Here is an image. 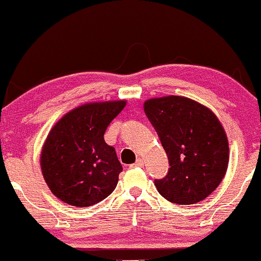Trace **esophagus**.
<instances>
[{"label": "esophagus", "instance_id": "34e87169", "mask_svg": "<svg viewBox=\"0 0 261 261\" xmlns=\"http://www.w3.org/2000/svg\"><path fill=\"white\" fill-rule=\"evenodd\" d=\"M143 165H144V160H143V158H138L137 162H135L134 164H132L130 167L132 168H135V167H143Z\"/></svg>", "mask_w": 261, "mask_h": 261}]
</instances>
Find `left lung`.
<instances>
[{"label": "left lung", "mask_w": 261, "mask_h": 261, "mask_svg": "<svg viewBox=\"0 0 261 261\" xmlns=\"http://www.w3.org/2000/svg\"><path fill=\"white\" fill-rule=\"evenodd\" d=\"M145 114L167 152L169 171L155 180L162 197L178 205L204 200L218 187L229 163V144L218 117L187 97L151 98Z\"/></svg>", "instance_id": "left-lung-1"}]
</instances>
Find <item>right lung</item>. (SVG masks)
<instances>
[{"instance_id":"1","label":"right lung","mask_w":261,"mask_h":261,"mask_svg":"<svg viewBox=\"0 0 261 261\" xmlns=\"http://www.w3.org/2000/svg\"><path fill=\"white\" fill-rule=\"evenodd\" d=\"M124 107L126 100L86 103L51 128L40 152V169L56 198L87 207L114 192L122 165L104 133Z\"/></svg>"}]
</instances>
